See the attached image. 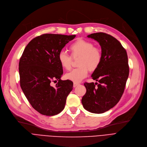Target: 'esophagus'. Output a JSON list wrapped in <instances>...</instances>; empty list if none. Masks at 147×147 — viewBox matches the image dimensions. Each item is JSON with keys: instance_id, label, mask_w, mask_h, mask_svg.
Segmentation results:
<instances>
[{"instance_id": "esophagus-1", "label": "esophagus", "mask_w": 147, "mask_h": 147, "mask_svg": "<svg viewBox=\"0 0 147 147\" xmlns=\"http://www.w3.org/2000/svg\"><path fill=\"white\" fill-rule=\"evenodd\" d=\"M79 85V83H74V87H76L77 86Z\"/></svg>"}]
</instances>
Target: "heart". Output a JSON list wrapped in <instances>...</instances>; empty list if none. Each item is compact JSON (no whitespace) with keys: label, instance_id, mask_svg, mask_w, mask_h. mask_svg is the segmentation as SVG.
I'll return each mask as SVG.
<instances>
[{"label":"heart","instance_id":"heart-1","mask_svg":"<svg viewBox=\"0 0 147 147\" xmlns=\"http://www.w3.org/2000/svg\"><path fill=\"white\" fill-rule=\"evenodd\" d=\"M69 49L73 58L79 57L78 65L80 66L73 69L66 75V78L74 83H80L90 71H95L99 67L102 60V54L98 48L94 47L92 43L83 39H78L70 45ZM64 51L58 54V61L62 67L70 70L72 67V58Z\"/></svg>","mask_w":147,"mask_h":147}]
</instances>
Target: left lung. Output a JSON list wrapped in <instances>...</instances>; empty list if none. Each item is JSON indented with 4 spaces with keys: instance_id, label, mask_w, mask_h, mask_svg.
<instances>
[{
    "instance_id": "8db88e82",
    "label": "left lung",
    "mask_w": 147,
    "mask_h": 147,
    "mask_svg": "<svg viewBox=\"0 0 147 147\" xmlns=\"http://www.w3.org/2000/svg\"><path fill=\"white\" fill-rule=\"evenodd\" d=\"M87 37L99 43L102 60L92 75L93 80L99 83L84 84L86 93L81 102L90 112L102 113L116 105L124 93L129 75L128 57L121 43L109 34L96 32Z\"/></svg>"
}]
</instances>
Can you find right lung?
I'll return each mask as SVG.
<instances>
[{
	"mask_svg": "<svg viewBox=\"0 0 147 147\" xmlns=\"http://www.w3.org/2000/svg\"><path fill=\"white\" fill-rule=\"evenodd\" d=\"M75 36L41 35L27 45L20 57V87L32 107L40 114L54 116L60 113L65 106L66 98L73 89V83L60 79L63 70L58 57ZM56 80L58 83L52 86L51 83Z\"/></svg>",
	"mask_w": 147,
	"mask_h": 147,
	"instance_id": "obj_1",
	"label": "right lung"
}]
</instances>
